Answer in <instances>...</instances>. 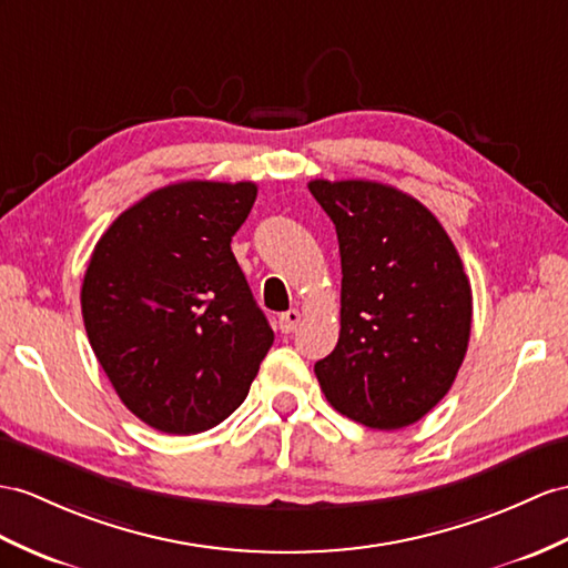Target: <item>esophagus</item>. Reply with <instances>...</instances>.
Here are the masks:
<instances>
[{
	"label": "esophagus",
	"mask_w": 568,
	"mask_h": 568,
	"mask_svg": "<svg viewBox=\"0 0 568 568\" xmlns=\"http://www.w3.org/2000/svg\"><path fill=\"white\" fill-rule=\"evenodd\" d=\"M298 323H301V311H296V308L280 315V329L284 332V335H292V332L298 327Z\"/></svg>",
	"instance_id": "esophagus-1"
}]
</instances>
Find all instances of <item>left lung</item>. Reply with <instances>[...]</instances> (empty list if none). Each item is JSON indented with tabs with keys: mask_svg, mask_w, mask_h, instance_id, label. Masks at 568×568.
<instances>
[{
	"mask_svg": "<svg viewBox=\"0 0 568 568\" xmlns=\"http://www.w3.org/2000/svg\"><path fill=\"white\" fill-rule=\"evenodd\" d=\"M337 229L339 339L315 364L327 403L393 432L432 412L458 376L473 288L446 229L407 192L373 180H311Z\"/></svg>",
	"mask_w": 568,
	"mask_h": 568,
	"instance_id": "1",
	"label": "left lung"
}]
</instances>
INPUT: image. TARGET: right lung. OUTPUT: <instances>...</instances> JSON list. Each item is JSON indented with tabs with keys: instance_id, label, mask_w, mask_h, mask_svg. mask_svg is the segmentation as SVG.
Returning <instances> with one entry per match:
<instances>
[{
	"instance_id": "obj_1",
	"label": "right lung",
	"mask_w": 568,
	"mask_h": 568,
	"mask_svg": "<svg viewBox=\"0 0 568 568\" xmlns=\"http://www.w3.org/2000/svg\"><path fill=\"white\" fill-rule=\"evenodd\" d=\"M255 197L247 180L165 185L93 247L81 284L91 349L124 407L163 434L231 417L274 342L231 251Z\"/></svg>"
}]
</instances>
